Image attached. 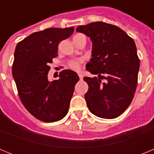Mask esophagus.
<instances>
[{
	"label": "esophagus",
	"mask_w": 154,
	"mask_h": 154,
	"mask_svg": "<svg viewBox=\"0 0 154 154\" xmlns=\"http://www.w3.org/2000/svg\"><path fill=\"white\" fill-rule=\"evenodd\" d=\"M79 79H82V78H83V75L82 74V73H80V72H79Z\"/></svg>",
	"instance_id": "obj_1"
}]
</instances>
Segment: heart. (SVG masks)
<instances>
[{
  "label": "heart",
  "mask_w": 154,
  "mask_h": 154,
  "mask_svg": "<svg viewBox=\"0 0 154 154\" xmlns=\"http://www.w3.org/2000/svg\"><path fill=\"white\" fill-rule=\"evenodd\" d=\"M79 35H82L79 34V35H76L75 37H77L79 36ZM69 66H70L71 69H72L73 70H79L80 68V64L79 62H72L70 64H69Z\"/></svg>",
  "instance_id": "obj_1"
}]
</instances>
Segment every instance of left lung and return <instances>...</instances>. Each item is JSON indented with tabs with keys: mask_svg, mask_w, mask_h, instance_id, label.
<instances>
[{
	"mask_svg": "<svg viewBox=\"0 0 154 154\" xmlns=\"http://www.w3.org/2000/svg\"><path fill=\"white\" fill-rule=\"evenodd\" d=\"M76 31L90 38L92 58L85 66L98 75L83 78L89 85L87 106L98 117H118L130 105L137 89L140 60L135 42L119 27L103 21L80 25Z\"/></svg>",
	"mask_w": 154,
	"mask_h": 154,
	"instance_id": "1",
	"label": "left lung"
}]
</instances>
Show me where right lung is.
<instances>
[{
	"label": "right lung",
	"mask_w": 154,
	"mask_h": 154,
	"mask_svg": "<svg viewBox=\"0 0 154 154\" xmlns=\"http://www.w3.org/2000/svg\"><path fill=\"white\" fill-rule=\"evenodd\" d=\"M74 28H47L31 34L17 43L14 51L12 75L24 107L43 122H55L68 113L75 85L79 77L65 69L59 79L49 81V63L58 56V45L68 38Z\"/></svg>",
	"instance_id": "add662e5"
}]
</instances>
